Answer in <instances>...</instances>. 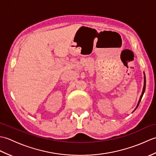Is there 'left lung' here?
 Instances as JSON below:
<instances>
[{"label": "left lung", "instance_id": "1", "mask_svg": "<svg viewBox=\"0 0 156 156\" xmlns=\"http://www.w3.org/2000/svg\"><path fill=\"white\" fill-rule=\"evenodd\" d=\"M145 84H146V81H145V76H144V88H143V91H142V93H141V97H140V101H139V102H138V104H137V107H136V108H135V109H136L137 107H138V106H139V105H140V101H141V98H142V97H143V95H144V92H145ZM134 110V111H135Z\"/></svg>", "mask_w": 156, "mask_h": 156}]
</instances>
